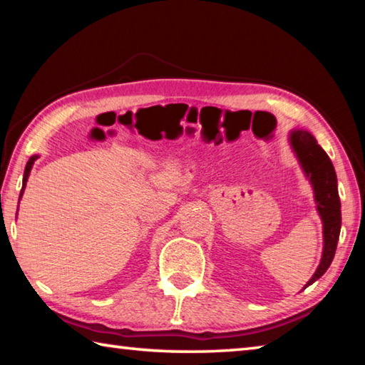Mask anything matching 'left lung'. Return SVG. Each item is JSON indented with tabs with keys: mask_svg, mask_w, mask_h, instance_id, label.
<instances>
[{
	"mask_svg": "<svg viewBox=\"0 0 365 365\" xmlns=\"http://www.w3.org/2000/svg\"><path fill=\"white\" fill-rule=\"evenodd\" d=\"M289 145L312 185L316 207L324 225L322 259L316 274L304 287L307 288L325 274L335 257L339 228H341V202H339L335 168L327 153L319 146L317 140L307 130H293L289 133Z\"/></svg>",
	"mask_w": 365,
	"mask_h": 365,
	"instance_id": "left-lung-1",
	"label": "left lung"
}]
</instances>
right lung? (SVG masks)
<instances>
[{
  "instance_id": "add662e5",
  "label": "right lung",
  "mask_w": 365,
  "mask_h": 365,
  "mask_svg": "<svg viewBox=\"0 0 365 365\" xmlns=\"http://www.w3.org/2000/svg\"><path fill=\"white\" fill-rule=\"evenodd\" d=\"M38 159V156H32L29 159V163H27V165H26V172H24V180H22V190H21V195H19V201H21V197H22V193H24V190H26V185H27V178H29V174H30V170H32V165H34V163L35 160Z\"/></svg>"
}]
</instances>
